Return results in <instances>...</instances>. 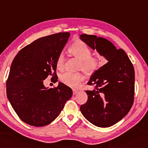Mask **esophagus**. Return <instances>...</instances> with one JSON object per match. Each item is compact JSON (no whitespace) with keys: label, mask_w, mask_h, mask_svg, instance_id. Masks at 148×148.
Wrapping results in <instances>:
<instances>
[{"label":"esophagus","mask_w":148,"mask_h":148,"mask_svg":"<svg viewBox=\"0 0 148 148\" xmlns=\"http://www.w3.org/2000/svg\"><path fill=\"white\" fill-rule=\"evenodd\" d=\"M77 90H75V89H73V95H75V94H76L77 93Z\"/></svg>","instance_id":"34e87169"}]
</instances>
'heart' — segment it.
I'll return each mask as SVG.
<instances>
[{
	"mask_svg": "<svg viewBox=\"0 0 148 148\" xmlns=\"http://www.w3.org/2000/svg\"><path fill=\"white\" fill-rule=\"evenodd\" d=\"M69 51L73 56L79 59L80 63L79 69H81L85 73L91 75L100 68L101 62L99 57L92 56V51L82 41H77L69 47ZM64 56L60 53L56 59V67L62 70L64 67ZM84 79L81 72L67 71L62 74L60 77L62 82L70 87H77Z\"/></svg>",
	"mask_w": 148,
	"mask_h": 148,
	"instance_id": "1",
	"label": "heart"
}]
</instances>
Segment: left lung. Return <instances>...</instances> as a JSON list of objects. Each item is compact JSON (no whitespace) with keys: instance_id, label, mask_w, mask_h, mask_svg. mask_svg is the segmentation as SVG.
<instances>
[{"instance_id":"obj_1","label":"left lung","mask_w":148,"mask_h":148,"mask_svg":"<svg viewBox=\"0 0 148 148\" xmlns=\"http://www.w3.org/2000/svg\"><path fill=\"white\" fill-rule=\"evenodd\" d=\"M80 38L108 61L88 82L94 90H86L87 102L80 110L93 125L108 127L125 117L133 105V65L122 49H117L107 39L86 34Z\"/></svg>"}]
</instances>
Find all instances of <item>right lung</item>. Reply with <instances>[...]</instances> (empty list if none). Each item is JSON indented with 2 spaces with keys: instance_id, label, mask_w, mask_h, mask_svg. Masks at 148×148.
Instances as JSON below:
<instances>
[{
  "instance_id": "right-lung-1",
  "label": "right lung",
  "mask_w": 148,
  "mask_h": 148,
  "mask_svg": "<svg viewBox=\"0 0 148 148\" xmlns=\"http://www.w3.org/2000/svg\"><path fill=\"white\" fill-rule=\"evenodd\" d=\"M69 32L40 38L23 48L13 60L6 81V94L22 121L34 127L51 123L72 96L71 88L62 82L47 88L43 81H58L56 59L67 42Z\"/></svg>"
}]
</instances>
